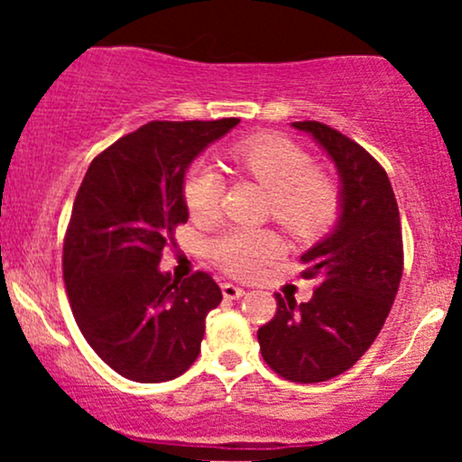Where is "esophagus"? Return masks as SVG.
<instances>
[{
    "mask_svg": "<svg viewBox=\"0 0 462 462\" xmlns=\"http://www.w3.org/2000/svg\"><path fill=\"white\" fill-rule=\"evenodd\" d=\"M221 291H224V298H227V300H238L245 295V289H241V286L230 284V282H226L224 286H221Z\"/></svg>",
    "mask_w": 462,
    "mask_h": 462,
    "instance_id": "1",
    "label": "esophagus"
}]
</instances>
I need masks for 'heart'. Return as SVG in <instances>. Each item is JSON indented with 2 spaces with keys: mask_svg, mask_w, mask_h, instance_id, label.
<instances>
[{
  "mask_svg": "<svg viewBox=\"0 0 462 462\" xmlns=\"http://www.w3.org/2000/svg\"><path fill=\"white\" fill-rule=\"evenodd\" d=\"M232 162L272 193V215L298 238H312L328 227L338 208V193L330 178L315 171L310 153L278 134H261L232 147ZM224 198V176L213 162L199 161L184 182V199L193 219L217 217ZM282 252L280 238L269 230H236L215 238L210 254L226 272L252 275Z\"/></svg>",
  "mask_w": 462,
  "mask_h": 462,
  "instance_id": "b5f03b06",
  "label": "heart"
}]
</instances>
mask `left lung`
Wrapping results in <instances>:
<instances>
[{
    "instance_id": "left-lung-1",
    "label": "left lung",
    "mask_w": 462,
    "mask_h": 462,
    "mask_svg": "<svg viewBox=\"0 0 462 462\" xmlns=\"http://www.w3.org/2000/svg\"><path fill=\"white\" fill-rule=\"evenodd\" d=\"M338 173L332 230L301 254L304 278L319 286L309 301L275 293L278 310L258 330L263 358L291 383L343 374L383 330L402 280L404 249L395 193L374 156L319 121H295Z\"/></svg>"
}]
</instances>
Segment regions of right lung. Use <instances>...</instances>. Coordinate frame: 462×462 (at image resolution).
Wrapping results in <instances>:
<instances>
[{
	"label": "right lung",
	"instance_id": "obj_1",
	"mask_svg": "<svg viewBox=\"0 0 462 462\" xmlns=\"http://www.w3.org/2000/svg\"><path fill=\"white\" fill-rule=\"evenodd\" d=\"M241 119L152 121L99 153L73 201L62 273L88 346L124 378L167 383L195 363L221 301L208 273L173 280L162 249L187 224L190 162Z\"/></svg>",
	"mask_w": 462,
	"mask_h": 462
}]
</instances>
